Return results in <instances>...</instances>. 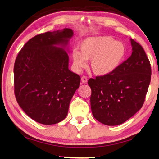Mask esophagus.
<instances>
[{"instance_id": "34e87169", "label": "esophagus", "mask_w": 159, "mask_h": 159, "mask_svg": "<svg viewBox=\"0 0 159 159\" xmlns=\"http://www.w3.org/2000/svg\"><path fill=\"white\" fill-rule=\"evenodd\" d=\"M81 81L83 83H87V78L85 76H83L81 77Z\"/></svg>"}]
</instances>
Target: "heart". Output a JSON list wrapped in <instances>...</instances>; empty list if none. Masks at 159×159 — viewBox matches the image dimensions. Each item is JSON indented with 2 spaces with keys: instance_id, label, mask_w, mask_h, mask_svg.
<instances>
[{
  "instance_id": "b5f03b06",
  "label": "heart",
  "mask_w": 159,
  "mask_h": 159,
  "mask_svg": "<svg viewBox=\"0 0 159 159\" xmlns=\"http://www.w3.org/2000/svg\"><path fill=\"white\" fill-rule=\"evenodd\" d=\"M126 53L124 43L110 36L91 37L80 43V52L73 50V66L79 72L86 66V60H90V67L96 75H107L121 65Z\"/></svg>"
}]
</instances>
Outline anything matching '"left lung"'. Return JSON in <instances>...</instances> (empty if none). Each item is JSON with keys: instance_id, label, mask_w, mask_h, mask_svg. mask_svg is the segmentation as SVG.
<instances>
[{"instance_id": "left-lung-1", "label": "left lung", "mask_w": 159, "mask_h": 159, "mask_svg": "<svg viewBox=\"0 0 159 159\" xmlns=\"http://www.w3.org/2000/svg\"><path fill=\"white\" fill-rule=\"evenodd\" d=\"M132 55L109 74L90 79L91 109L96 120L107 126L125 122L144 103L151 80L150 61L139 43L130 39Z\"/></svg>"}]
</instances>
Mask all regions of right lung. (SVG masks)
I'll return each instance as SVG.
<instances>
[{
  "label": "right lung",
  "instance_id": "right-lung-1",
  "mask_svg": "<svg viewBox=\"0 0 159 159\" xmlns=\"http://www.w3.org/2000/svg\"><path fill=\"white\" fill-rule=\"evenodd\" d=\"M73 35L71 29L37 35L16 57V98L37 122L51 125L65 119L71 99L80 86V76L68 69L69 57L65 50Z\"/></svg>",
  "mask_w": 159,
  "mask_h": 159
}]
</instances>
